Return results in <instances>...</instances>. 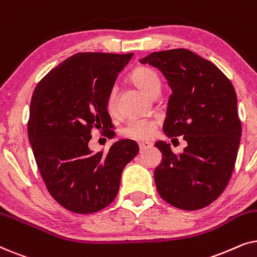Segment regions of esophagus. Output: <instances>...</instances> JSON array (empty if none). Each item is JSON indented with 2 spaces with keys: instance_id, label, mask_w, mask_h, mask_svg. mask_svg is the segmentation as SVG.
<instances>
[{
  "instance_id": "esophagus-1",
  "label": "esophagus",
  "mask_w": 257,
  "mask_h": 257,
  "mask_svg": "<svg viewBox=\"0 0 257 257\" xmlns=\"http://www.w3.org/2000/svg\"><path fill=\"white\" fill-rule=\"evenodd\" d=\"M150 147H152V144H151V143H147V142L139 143V150H140V152H143V151L150 149Z\"/></svg>"
}]
</instances>
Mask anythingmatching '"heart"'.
Instances as JSON below:
<instances>
[{
    "label": "heart",
    "mask_w": 257,
    "mask_h": 257,
    "mask_svg": "<svg viewBox=\"0 0 257 257\" xmlns=\"http://www.w3.org/2000/svg\"><path fill=\"white\" fill-rule=\"evenodd\" d=\"M131 80L151 96L159 93L161 83L159 76L152 69L146 66H138L131 73ZM106 106L110 112L117 111L118 106V87L112 86L108 91ZM157 121L151 119H131L122 127V136L135 140H149L156 133Z\"/></svg>",
    "instance_id": "b5f03b06"
}]
</instances>
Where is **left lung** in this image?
<instances>
[{
    "mask_svg": "<svg viewBox=\"0 0 257 257\" xmlns=\"http://www.w3.org/2000/svg\"><path fill=\"white\" fill-rule=\"evenodd\" d=\"M140 62L159 69L172 89L164 132L187 142L181 154L156 144L163 153L154 171L158 193L177 208L201 209L222 194L235 167L242 127L233 84L187 49L153 52Z\"/></svg>",
    "mask_w": 257,
    "mask_h": 257,
    "instance_id": "1",
    "label": "left lung"
}]
</instances>
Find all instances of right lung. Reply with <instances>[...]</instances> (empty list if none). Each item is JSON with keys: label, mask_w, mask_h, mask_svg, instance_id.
Instances as JSON below:
<instances>
[{"label": "right lung", "mask_w": 257, "mask_h": 257, "mask_svg": "<svg viewBox=\"0 0 257 257\" xmlns=\"http://www.w3.org/2000/svg\"><path fill=\"white\" fill-rule=\"evenodd\" d=\"M133 54L80 52L43 77L34 91L28 137L48 192L59 205L78 214L96 213L118 194L121 172L139 152L122 139L110 150L89 149L91 130L114 131L106 99L119 72Z\"/></svg>", "instance_id": "right-lung-1"}]
</instances>
